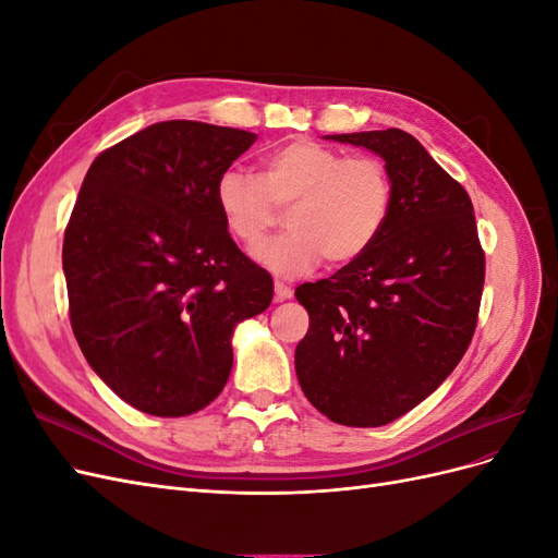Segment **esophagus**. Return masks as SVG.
I'll list each match as a JSON object with an SVG mask.
<instances>
[{"label": "esophagus", "mask_w": 558, "mask_h": 558, "mask_svg": "<svg viewBox=\"0 0 558 558\" xmlns=\"http://www.w3.org/2000/svg\"><path fill=\"white\" fill-rule=\"evenodd\" d=\"M293 295V291H291V286H286V283H275V300L277 302H283V300H289Z\"/></svg>", "instance_id": "34e87169"}]
</instances>
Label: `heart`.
Instances as JSON below:
<instances>
[{"label": "heart", "mask_w": 558, "mask_h": 558, "mask_svg": "<svg viewBox=\"0 0 558 558\" xmlns=\"http://www.w3.org/2000/svg\"><path fill=\"white\" fill-rule=\"evenodd\" d=\"M216 207L234 242L251 248L289 209V232L256 248L269 272L293 279L324 258L330 267L359 260L377 242L393 207V179L377 156H344L314 140L269 150L263 172L226 170L216 181Z\"/></svg>", "instance_id": "b5f03b06"}]
</instances>
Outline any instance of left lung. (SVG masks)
I'll return each mask as SVG.
<instances>
[{
    "label": "left lung",
    "instance_id": "obj_1",
    "mask_svg": "<svg viewBox=\"0 0 558 558\" xmlns=\"http://www.w3.org/2000/svg\"><path fill=\"white\" fill-rule=\"evenodd\" d=\"M328 140L384 158L393 207L359 260L295 289L310 314L295 373L335 424L377 428L416 408L463 359L477 328L484 251L470 195L412 134L388 128Z\"/></svg>",
    "mask_w": 558,
    "mask_h": 558
}]
</instances>
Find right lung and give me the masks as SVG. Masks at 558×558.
I'll return each mask as SVG.
<instances>
[{"instance_id":"1","label":"right lung","mask_w":558,"mask_h":558,"mask_svg":"<svg viewBox=\"0 0 558 558\" xmlns=\"http://www.w3.org/2000/svg\"><path fill=\"white\" fill-rule=\"evenodd\" d=\"M256 134L165 121L99 154L64 230L70 320L90 367L154 416L205 410L230 337L272 302V277L232 242L216 181Z\"/></svg>"}]
</instances>
